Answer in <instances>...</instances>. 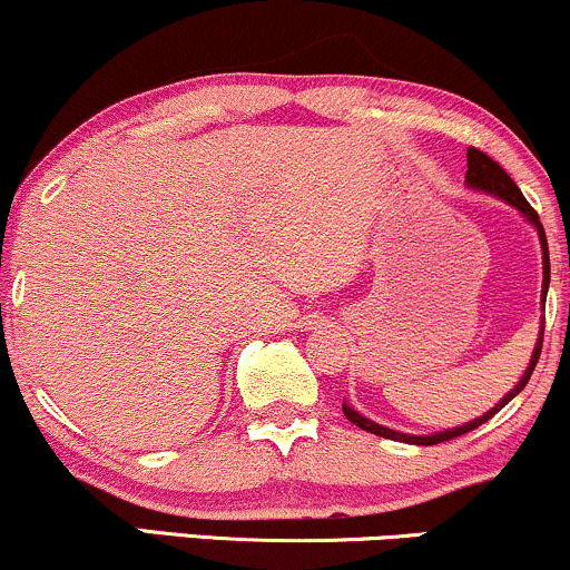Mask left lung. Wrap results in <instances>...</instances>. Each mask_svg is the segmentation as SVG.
<instances>
[{
  "label": "left lung",
  "mask_w": 570,
  "mask_h": 570,
  "mask_svg": "<svg viewBox=\"0 0 570 570\" xmlns=\"http://www.w3.org/2000/svg\"><path fill=\"white\" fill-rule=\"evenodd\" d=\"M465 181L468 187L473 189H481V193H489L494 195V198H500L504 203H510V206H515L521 214L525 216V222H531L533 227H537L539 232V243H542V269H544V279H542V306L547 301V287H550V250H547V235H544V227L542 222H539V214L529 206V200L523 198L521 187L515 185V181L510 179V174L504 171V168L497 164L494 158H489L487 153L479 150V147H468V174H465ZM542 338H544V322L542 327H539V338H537V346H533V354H531V362L529 367H525L523 377L518 381L515 389H512L508 396L502 399L500 404H494L487 414H481V417L470 420V423L460 425V428H446V431H439V433H431V435H412V433H402V431H393V428H385V425H377L372 423L370 417H364V414H360L356 410H351L348 404H343V414L354 423L356 428H362V431L367 433H375V435H383V439H391V441H404V444H417V446H433V444H441V441H452L456 439V435L462 433H470L473 428H479L487 423V420L494 417L497 412L502 410L504 404L512 402V399L518 396L525 389V383H529L531 372L533 367H537L539 362V354H542Z\"/></svg>",
  "instance_id": "1"
}]
</instances>
